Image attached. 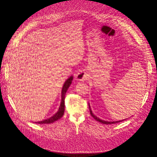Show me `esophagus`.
<instances>
[{"label":"esophagus","mask_w":157,"mask_h":157,"mask_svg":"<svg viewBox=\"0 0 157 157\" xmlns=\"http://www.w3.org/2000/svg\"><path fill=\"white\" fill-rule=\"evenodd\" d=\"M88 72L86 70L80 71L76 75V78H77V79L80 81H83L87 79L88 78Z\"/></svg>","instance_id":"1"}]
</instances>
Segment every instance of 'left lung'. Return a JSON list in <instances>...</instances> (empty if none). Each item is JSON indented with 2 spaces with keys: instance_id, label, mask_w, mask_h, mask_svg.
I'll use <instances>...</instances> for the list:
<instances>
[{
  "instance_id": "1",
  "label": "left lung",
  "mask_w": 157,
  "mask_h": 157,
  "mask_svg": "<svg viewBox=\"0 0 157 157\" xmlns=\"http://www.w3.org/2000/svg\"><path fill=\"white\" fill-rule=\"evenodd\" d=\"M88 105H89V108H90V114H91V116L97 121L100 122L101 123H102V124H105V125H108V124H114V123H119V122H121L123 120H120V121H105V120H102L101 119H100L99 118L97 117L95 115H94L92 113V111L91 110V108H90V104H88Z\"/></svg>"
}]
</instances>
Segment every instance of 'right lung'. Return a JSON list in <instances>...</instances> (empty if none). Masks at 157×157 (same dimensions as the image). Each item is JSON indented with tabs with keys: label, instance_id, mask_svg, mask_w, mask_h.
Returning a JSON list of instances; mask_svg holds the SVG:
<instances>
[{
	"label": "right lung",
	"instance_id": "right-lung-1",
	"mask_svg": "<svg viewBox=\"0 0 157 157\" xmlns=\"http://www.w3.org/2000/svg\"><path fill=\"white\" fill-rule=\"evenodd\" d=\"M72 79H73V76H70L67 80L65 81V82L63 85V87L62 89V93H61L62 99H61L60 105L59 107V109L58 110V111L54 115H53L52 117L40 121H37V122L36 121L35 123H39V124H49V123H52L55 122V121H57L58 120H59L63 117V115L64 114V111H65V103H64L65 95L66 92L67 91L69 87L72 83Z\"/></svg>",
	"mask_w": 157,
	"mask_h": 157
}]
</instances>
